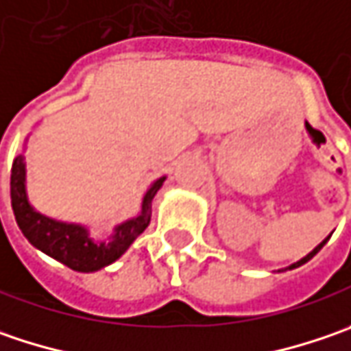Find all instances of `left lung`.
Listing matches in <instances>:
<instances>
[{
  "label": "left lung",
  "instance_id": "8db88e82",
  "mask_svg": "<svg viewBox=\"0 0 351 351\" xmlns=\"http://www.w3.org/2000/svg\"><path fill=\"white\" fill-rule=\"evenodd\" d=\"M308 128H311V125H308V123H306V130H308ZM328 239H330V236H328L326 239H322V241H320V243H318V245H316V247H314L313 252H311V253H306V255H304V257H302V259H298L297 263H293V265L285 267V269H282V271H291V269H297V267L304 265V263H306V261H311V259H313L314 255H316V253L320 252V250H322V247H324V245H326V241H328Z\"/></svg>",
  "mask_w": 351,
  "mask_h": 351
}]
</instances>
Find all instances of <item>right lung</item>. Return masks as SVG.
<instances>
[{"label": "right lung", "instance_id": "obj_1", "mask_svg": "<svg viewBox=\"0 0 351 351\" xmlns=\"http://www.w3.org/2000/svg\"><path fill=\"white\" fill-rule=\"evenodd\" d=\"M165 178L167 176H160L151 182L137 216L117 223L108 239H96L90 236L88 226L54 220L51 216L38 212L29 202L27 165H25V155L21 153L15 157L11 167V206L19 230L23 232V236L29 239L33 247L60 261L62 265L70 267L72 271L94 273L117 261L130 250L131 243L145 232L151 221V202L162 186Z\"/></svg>", "mask_w": 351, "mask_h": 351}]
</instances>
